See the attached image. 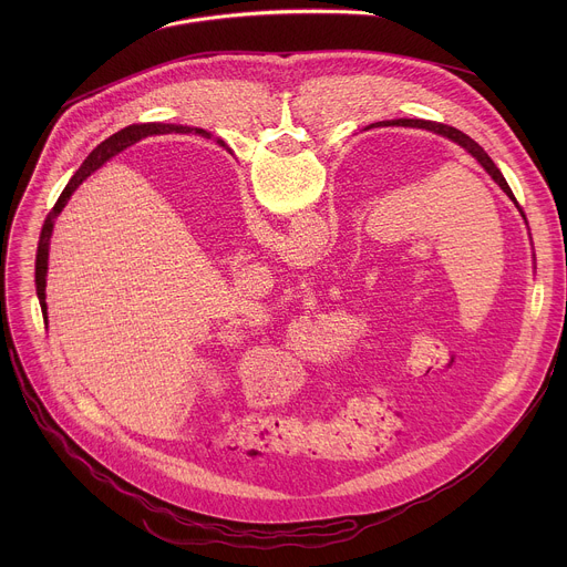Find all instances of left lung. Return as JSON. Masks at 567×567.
I'll return each mask as SVG.
<instances>
[{
	"mask_svg": "<svg viewBox=\"0 0 567 567\" xmlns=\"http://www.w3.org/2000/svg\"><path fill=\"white\" fill-rule=\"evenodd\" d=\"M383 125H403V127H422V130H429V132H435V134H442V136H446V138H451L453 143H457V145H462L475 161L477 164L489 173V177L503 188V193L516 204V208L520 210V215H523V219H525V213H523V208L518 206V202H516V197H514V193H512V188L507 186V182H505V177H503V173L496 168V164L492 161V156L484 152L471 136H466L464 132H460V130H455V127H451V125H444V123H435V121H420V118H399V121H385ZM221 143V141H219ZM224 145V143H221ZM527 221V219H525Z\"/></svg>",
	"mask_w": 567,
	"mask_h": 567,
	"instance_id": "1",
	"label": "left lung"
}]
</instances>
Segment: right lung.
Here are the masks:
<instances>
[{
	"instance_id": "obj_1",
	"label": "right lung",
	"mask_w": 567,
	"mask_h": 567,
	"mask_svg": "<svg viewBox=\"0 0 567 567\" xmlns=\"http://www.w3.org/2000/svg\"><path fill=\"white\" fill-rule=\"evenodd\" d=\"M152 132H190V130H186L184 125H130V127L121 130L118 134H114V136H110L107 141H103V143L85 158V164L80 166V171L71 177V182L66 184V188H64L62 195L58 197L55 206H53L51 213L47 215L44 226H42V233H40V241H38V256H35V291H38V298H40V307H42L44 322H49V320H47V300H44L47 293H44V287H47V269H49V241H51V233H53V221H55V217L62 213V208H64V204L69 202V197L73 195V190H75L80 184H83L94 171H99L110 156H114V154L121 152L123 147H127V145L141 141L143 136H147V134H152ZM195 132H199L202 136L208 134V132H204V130H195Z\"/></svg>"
}]
</instances>
